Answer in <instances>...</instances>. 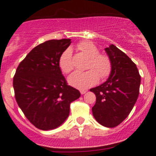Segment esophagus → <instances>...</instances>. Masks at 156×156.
Returning a JSON list of instances; mask_svg holds the SVG:
<instances>
[{
    "instance_id": "esophagus-1",
    "label": "esophagus",
    "mask_w": 156,
    "mask_h": 156,
    "mask_svg": "<svg viewBox=\"0 0 156 156\" xmlns=\"http://www.w3.org/2000/svg\"><path fill=\"white\" fill-rule=\"evenodd\" d=\"M80 92H81V94H84L86 92H87V90H80Z\"/></svg>"
}]
</instances>
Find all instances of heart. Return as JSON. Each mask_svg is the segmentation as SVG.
<instances>
[{"label":"heart","instance_id":"obj_1","mask_svg":"<svg viewBox=\"0 0 156 156\" xmlns=\"http://www.w3.org/2000/svg\"><path fill=\"white\" fill-rule=\"evenodd\" d=\"M78 48L90 57L87 68L90 69L86 72H75L69 77L68 81L72 87L85 90L98 82L99 75L102 79L108 77L111 73L112 64L108 56L99 53V49L92 42H81ZM59 66L63 73L68 74L72 71V52L70 48L64 50L59 56Z\"/></svg>","mask_w":156,"mask_h":156}]
</instances>
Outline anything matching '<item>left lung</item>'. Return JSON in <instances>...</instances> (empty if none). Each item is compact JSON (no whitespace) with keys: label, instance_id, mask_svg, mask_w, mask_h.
Here are the masks:
<instances>
[{"label":"left lung","instance_id":"left-lung-1","mask_svg":"<svg viewBox=\"0 0 156 156\" xmlns=\"http://www.w3.org/2000/svg\"><path fill=\"white\" fill-rule=\"evenodd\" d=\"M105 50L111 61V73L106 82L90 90L96 95L92 112L98 123L114 127L126 119L136 103L140 75L136 64L115 45Z\"/></svg>","mask_w":156,"mask_h":156}]
</instances>
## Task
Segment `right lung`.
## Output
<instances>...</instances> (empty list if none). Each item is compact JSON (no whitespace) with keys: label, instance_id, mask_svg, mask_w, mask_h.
<instances>
[{"label":"right lung","instance_id":"add662e5","mask_svg":"<svg viewBox=\"0 0 156 156\" xmlns=\"http://www.w3.org/2000/svg\"><path fill=\"white\" fill-rule=\"evenodd\" d=\"M71 39L50 40L37 45L20 63L13 77L15 98L28 120L37 128L53 130L68 118L70 103L81 96L67 84L59 56Z\"/></svg>","mask_w":156,"mask_h":156}]
</instances>
